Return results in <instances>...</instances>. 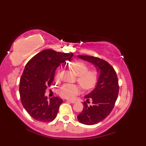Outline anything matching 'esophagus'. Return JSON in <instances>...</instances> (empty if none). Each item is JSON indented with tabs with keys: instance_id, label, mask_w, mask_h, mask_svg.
Here are the masks:
<instances>
[{
	"instance_id": "esophagus-1",
	"label": "esophagus",
	"mask_w": 146,
	"mask_h": 146,
	"mask_svg": "<svg viewBox=\"0 0 146 146\" xmlns=\"http://www.w3.org/2000/svg\"><path fill=\"white\" fill-rule=\"evenodd\" d=\"M67 101L70 102V103H71V104H75V103H76V101H75V100H67Z\"/></svg>"
}]
</instances>
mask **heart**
Wrapping results in <instances>:
<instances>
[{
    "label": "heart",
    "instance_id": "1",
    "mask_svg": "<svg viewBox=\"0 0 146 146\" xmlns=\"http://www.w3.org/2000/svg\"><path fill=\"white\" fill-rule=\"evenodd\" d=\"M71 69L78 77V82L83 89L89 90L97 85L99 79V71L97 70H89V67L82 61H76L71 64ZM59 76V71L56 73ZM80 92L78 85L64 84L59 89L58 94L61 97L66 98H73Z\"/></svg>",
    "mask_w": 146,
    "mask_h": 146
}]
</instances>
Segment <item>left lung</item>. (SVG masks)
Returning a JSON list of instances; mask_svg holds the SVG:
<instances>
[{"label":"left lung","instance_id":"obj_1","mask_svg":"<svg viewBox=\"0 0 146 146\" xmlns=\"http://www.w3.org/2000/svg\"><path fill=\"white\" fill-rule=\"evenodd\" d=\"M78 58L94 64L99 71V79L94 90L85 96L83 109L77 119L85 125H94L105 119L112 110L119 94V82L115 71L111 65L102 59L91 56L78 55Z\"/></svg>","mask_w":146,"mask_h":146}]
</instances>
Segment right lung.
Masks as SVG:
<instances>
[{"label": "right lung", "instance_id": "right-lung-1", "mask_svg": "<svg viewBox=\"0 0 146 146\" xmlns=\"http://www.w3.org/2000/svg\"><path fill=\"white\" fill-rule=\"evenodd\" d=\"M72 56V52L44 49L26 64L20 79L19 94L24 108L34 119L50 122L56 117L63 100L57 97L48 100L45 91L53 81L56 68Z\"/></svg>", "mask_w": 146, "mask_h": 146}]
</instances>
